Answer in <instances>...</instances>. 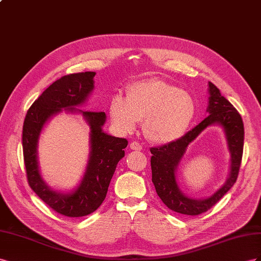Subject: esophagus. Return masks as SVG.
Segmentation results:
<instances>
[{
	"label": "esophagus",
	"mask_w": 261,
	"mask_h": 261,
	"mask_svg": "<svg viewBox=\"0 0 261 261\" xmlns=\"http://www.w3.org/2000/svg\"><path fill=\"white\" fill-rule=\"evenodd\" d=\"M130 148H131V150H135V151H141V150H142V145H141L138 142H136V141H133V142L130 143Z\"/></svg>",
	"instance_id": "esophagus-1"
}]
</instances>
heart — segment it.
Wrapping results in <instances>:
<instances>
[{
	"label": "heart",
	"instance_id": "1",
	"mask_svg": "<svg viewBox=\"0 0 261 261\" xmlns=\"http://www.w3.org/2000/svg\"><path fill=\"white\" fill-rule=\"evenodd\" d=\"M196 114L192 96L159 79L136 82L126 89V97L115 95L109 103V116L116 128L131 132L143 120L145 138L165 144L180 138Z\"/></svg>",
	"mask_w": 261,
	"mask_h": 261
}]
</instances>
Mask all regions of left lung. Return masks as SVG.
Instances as JSON below:
<instances>
[{
  "instance_id": "8db88e82",
  "label": "left lung",
  "mask_w": 261,
  "mask_h": 261,
  "mask_svg": "<svg viewBox=\"0 0 261 261\" xmlns=\"http://www.w3.org/2000/svg\"><path fill=\"white\" fill-rule=\"evenodd\" d=\"M209 106L207 116L195 128L184 137L168 144L151 147L152 181L159 197L168 209L185 215H199L207 211L233 187L240 172L244 148V123L241 115L219 88L209 82ZM220 124L226 131L229 149L231 152V172L227 182L217 192L206 199H191L180 191L175 181V169L185 147L206 126Z\"/></svg>"
}]
</instances>
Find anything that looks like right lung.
Here are the masks:
<instances>
[{
	"instance_id": "right-lung-1",
	"label": "right lung",
	"mask_w": 261,
	"mask_h": 261,
	"mask_svg": "<svg viewBox=\"0 0 261 261\" xmlns=\"http://www.w3.org/2000/svg\"><path fill=\"white\" fill-rule=\"evenodd\" d=\"M95 72L64 75L54 82L28 109L23 125V152L27 180L44 203L69 218L85 217L96 211L105 200L118 162L124 156L128 141L111 137L102 131L106 114L82 111L74 107L85 102L94 88ZM64 108L79 111L91 128V153L81 185L70 194L52 191L43 181L36 160V144L44 123Z\"/></svg>"
}]
</instances>
